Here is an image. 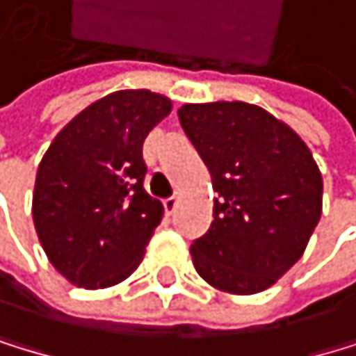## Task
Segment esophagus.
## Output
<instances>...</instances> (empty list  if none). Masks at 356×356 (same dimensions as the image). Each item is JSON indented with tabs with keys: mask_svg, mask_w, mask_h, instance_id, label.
<instances>
[{
	"mask_svg": "<svg viewBox=\"0 0 356 356\" xmlns=\"http://www.w3.org/2000/svg\"><path fill=\"white\" fill-rule=\"evenodd\" d=\"M177 203H179V199H177V197L163 199V210H166V214H172L177 210Z\"/></svg>",
	"mask_w": 356,
	"mask_h": 356,
	"instance_id": "34e87169",
	"label": "esophagus"
}]
</instances>
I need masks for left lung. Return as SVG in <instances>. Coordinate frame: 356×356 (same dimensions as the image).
<instances>
[{"label": "left lung", "instance_id": "8db88e82", "mask_svg": "<svg viewBox=\"0 0 356 356\" xmlns=\"http://www.w3.org/2000/svg\"><path fill=\"white\" fill-rule=\"evenodd\" d=\"M177 113L218 195L210 229L190 247L195 269L225 293H260L307 250L322 172L300 135L262 106L221 100Z\"/></svg>", "mask_w": 356, "mask_h": 356}]
</instances>
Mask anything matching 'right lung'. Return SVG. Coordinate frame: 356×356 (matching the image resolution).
Listing matches in <instances>:
<instances>
[{"instance_id": "obj_1", "label": "right lung", "mask_w": 356, "mask_h": 356, "mask_svg": "<svg viewBox=\"0 0 356 356\" xmlns=\"http://www.w3.org/2000/svg\"><path fill=\"white\" fill-rule=\"evenodd\" d=\"M172 109L148 89L91 102L45 151L32 218L54 269L76 286L106 289L140 267L163 205L144 190L142 144Z\"/></svg>"}]
</instances>
